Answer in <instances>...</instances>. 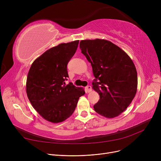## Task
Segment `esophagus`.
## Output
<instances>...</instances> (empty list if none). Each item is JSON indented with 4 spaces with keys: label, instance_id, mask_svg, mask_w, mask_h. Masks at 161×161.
Here are the masks:
<instances>
[{
    "label": "esophagus",
    "instance_id": "34e87169",
    "mask_svg": "<svg viewBox=\"0 0 161 161\" xmlns=\"http://www.w3.org/2000/svg\"><path fill=\"white\" fill-rule=\"evenodd\" d=\"M86 90H87V92H90L91 91V90H92L91 86H87V87H86Z\"/></svg>",
    "mask_w": 161,
    "mask_h": 161
}]
</instances>
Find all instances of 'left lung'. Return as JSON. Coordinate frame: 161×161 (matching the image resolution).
Returning <instances> with one entry per match:
<instances>
[{
	"label": "left lung",
	"instance_id": "1",
	"mask_svg": "<svg viewBox=\"0 0 161 161\" xmlns=\"http://www.w3.org/2000/svg\"><path fill=\"white\" fill-rule=\"evenodd\" d=\"M80 47L96 78L92 89L100 99L93 106L95 111L106 118L119 115L137 91V71L132 59L119 47L104 39L81 40Z\"/></svg>",
	"mask_w": 161,
	"mask_h": 161
}]
</instances>
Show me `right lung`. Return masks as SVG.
<instances>
[{
  "instance_id": "add662e5",
  "label": "right lung",
  "mask_w": 161,
  "mask_h": 161,
  "mask_svg": "<svg viewBox=\"0 0 161 161\" xmlns=\"http://www.w3.org/2000/svg\"><path fill=\"white\" fill-rule=\"evenodd\" d=\"M79 40L63 43L49 49L36 58L30 68L26 92L32 107L53 123H61L74 112L79 98L85 94L81 87L70 83L68 63L75 54Z\"/></svg>"
}]
</instances>
